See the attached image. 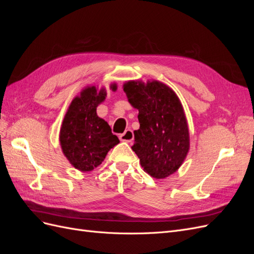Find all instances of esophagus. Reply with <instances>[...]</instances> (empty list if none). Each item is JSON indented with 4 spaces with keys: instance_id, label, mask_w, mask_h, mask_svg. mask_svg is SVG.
Segmentation results:
<instances>
[{
    "instance_id": "esophagus-1",
    "label": "esophagus",
    "mask_w": 254,
    "mask_h": 254,
    "mask_svg": "<svg viewBox=\"0 0 254 254\" xmlns=\"http://www.w3.org/2000/svg\"><path fill=\"white\" fill-rule=\"evenodd\" d=\"M119 137H120V140H121L122 142H127V143L132 142V140H133V133H132V130L127 129L124 133L120 134V136H119Z\"/></svg>"
}]
</instances>
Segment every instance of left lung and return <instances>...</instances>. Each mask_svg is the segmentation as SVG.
Instances as JSON below:
<instances>
[{
    "label": "left lung",
    "instance_id": "left-lung-1",
    "mask_svg": "<svg viewBox=\"0 0 254 254\" xmlns=\"http://www.w3.org/2000/svg\"><path fill=\"white\" fill-rule=\"evenodd\" d=\"M129 104L139 110L132 150L144 172L164 179L179 170L190 150L186 113L175 91L158 80L123 84Z\"/></svg>",
    "mask_w": 254,
    "mask_h": 254
}]
</instances>
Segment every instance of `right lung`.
Listing matches in <instances>:
<instances>
[{"mask_svg": "<svg viewBox=\"0 0 254 254\" xmlns=\"http://www.w3.org/2000/svg\"><path fill=\"white\" fill-rule=\"evenodd\" d=\"M118 84H110L117 91ZM107 96L106 88L87 86L76 95L60 127L59 143L64 157L76 170L87 173L101 165L108 151L120 143L96 108Z\"/></svg>", "mask_w": 254, "mask_h": 254, "instance_id": "1", "label": "right lung"}]
</instances>
